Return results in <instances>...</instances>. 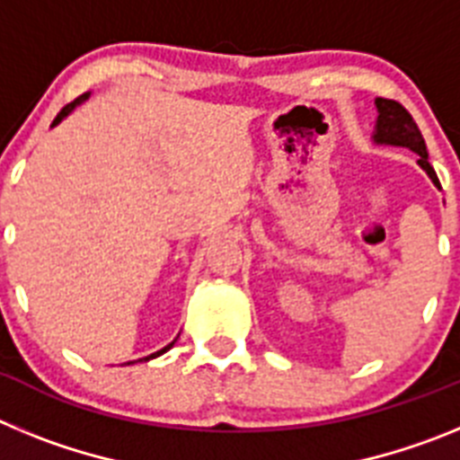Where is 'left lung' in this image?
<instances>
[{"label": "left lung", "instance_id": "8db88e82", "mask_svg": "<svg viewBox=\"0 0 460 460\" xmlns=\"http://www.w3.org/2000/svg\"><path fill=\"white\" fill-rule=\"evenodd\" d=\"M377 131L376 142H385V145H398V147H408L414 154H420V165L429 172L433 184L440 186L438 181L436 170L429 164V152H426V142L421 137L420 126L414 124L412 115L398 101L392 99H377Z\"/></svg>", "mask_w": 460, "mask_h": 460}]
</instances>
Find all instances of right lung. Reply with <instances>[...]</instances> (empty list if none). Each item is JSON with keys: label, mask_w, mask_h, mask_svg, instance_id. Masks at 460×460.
<instances>
[{"label": "right lung", "mask_w": 460, "mask_h": 460, "mask_svg": "<svg viewBox=\"0 0 460 460\" xmlns=\"http://www.w3.org/2000/svg\"><path fill=\"white\" fill-rule=\"evenodd\" d=\"M84 99H87V93H83V96H78V99H75V101H71V103H68V105H64V108H62V110H59V115H57V117H55V121H52V126H55V124H59V121H62V119H64V117H66V115H68V112H71V110H73V108H75V105H78V103H83V101H84ZM172 345H174V343H170V345H168V348H164V350H161V352H154V355L145 357V359H152V357H158V355H164V352H165V350H170V348H172Z\"/></svg>", "instance_id": "right-lung-1"}]
</instances>
